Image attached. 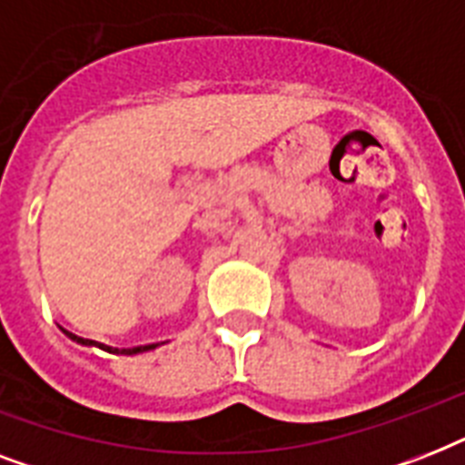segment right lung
Masks as SVG:
<instances>
[{"instance_id":"obj_1","label":"right lung","mask_w":465,"mask_h":465,"mask_svg":"<svg viewBox=\"0 0 465 465\" xmlns=\"http://www.w3.org/2000/svg\"><path fill=\"white\" fill-rule=\"evenodd\" d=\"M62 331H64V328H62ZM64 335L74 340V342H79V345H94V340H84V338H79V335H74V332L64 331ZM101 347L113 354H140V352H149V350H154V347H159V345H140V347H130V350H118V347L113 350V347H105V345H101Z\"/></svg>"}]
</instances>
